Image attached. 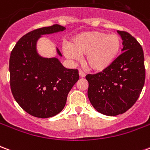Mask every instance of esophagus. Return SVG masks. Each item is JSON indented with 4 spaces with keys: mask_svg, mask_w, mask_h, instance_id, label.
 Returning <instances> with one entry per match:
<instances>
[{
    "mask_svg": "<svg viewBox=\"0 0 150 150\" xmlns=\"http://www.w3.org/2000/svg\"><path fill=\"white\" fill-rule=\"evenodd\" d=\"M79 76H80L81 78H83V77H85V75H86L85 72L83 71H82V70H79Z\"/></svg>",
    "mask_w": 150,
    "mask_h": 150,
    "instance_id": "obj_1",
    "label": "esophagus"
}]
</instances>
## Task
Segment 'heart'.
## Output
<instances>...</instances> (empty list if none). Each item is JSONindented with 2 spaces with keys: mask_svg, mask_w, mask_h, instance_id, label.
Returning a JSON list of instances; mask_svg holds the SVG:
<instances>
[{
  "mask_svg": "<svg viewBox=\"0 0 150 150\" xmlns=\"http://www.w3.org/2000/svg\"><path fill=\"white\" fill-rule=\"evenodd\" d=\"M122 41L118 34H108L102 31H87L77 34L70 45H63L64 55L77 59L85 54L84 63L89 70L101 72L110 67L121 49Z\"/></svg>",
  "mask_w": 150,
  "mask_h": 150,
  "instance_id": "heart-1",
  "label": "heart"
}]
</instances>
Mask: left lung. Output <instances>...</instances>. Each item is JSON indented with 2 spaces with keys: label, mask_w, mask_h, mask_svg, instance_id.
<instances>
[{
  "label": "left lung",
  "mask_w": 150,
  "mask_h": 150,
  "mask_svg": "<svg viewBox=\"0 0 150 150\" xmlns=\"http://www.w3.org/2000/svg\"><path fill=\"white\" fill-rule=\"evenodd\" d=\"M123 40V53L110 67L87 75L88 96L92 106L106 116H117L135 104L144 87V52L140 43L125 31L118 30Z\"/></svg>",
  "instance_id": "obj_1"
}]
</instances>
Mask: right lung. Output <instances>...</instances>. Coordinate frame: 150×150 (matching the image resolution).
Instances as JSON below:
<instances>
[{
    "label": "right lung",
    "instance_id": "right-lung-1",
    "mask_svg": "<svg viewBox=\"0 0 150 150\" xmlns=\"http://www.w3.org/2000/svg\"><path fill=\"white\" fill-rule=\"evenodd\" d=\"M66 30L55 24L29 32L10 54V88L15 100L27 113L38 118L59 114L65 107L69 91L79 79L77 69H67L57 58H42L36 43L42 35ZM58 54H62L57 49Z\"/></svg>",
    "mask_w": 150,
    "mask_h": 150
}]
</instances>
